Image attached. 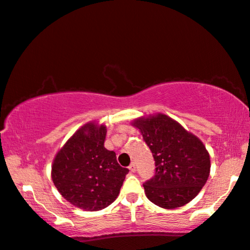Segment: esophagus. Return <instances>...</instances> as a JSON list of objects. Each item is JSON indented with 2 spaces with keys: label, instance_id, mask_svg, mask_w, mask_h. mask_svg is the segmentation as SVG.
<instances>
[{
  "label": "esophagus",
  "instance_id": "esophagus-1",
  "mask_svg": "<svg viewBox=\"0 0 250 250\" xmlns=\"http://www.w3.org/2000/svg\"><path fill=\"white\" fill-rule=\"evenodd\" d=\"M129 170H130L131 172H135L136 171V165H135V162H132V164L129 166Z\"/></svg>",
  "mask_w": 250,
  "mask_h": 250
}]
</instances>
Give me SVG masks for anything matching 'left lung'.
<instances>
[{"label": "left lung", "mask_w": 250, "mask_h": 250, "mask_svg": "<svg viewBox=\"0 0 250 250\" xmlns=\"http://www.w3.org/2000/svg\"><path fill=\"white\" fill-rule=\"evenodd\" d=\"M138 128L155 161V174L146 181L145 194L153 204L175 209L201 191L210 172V156L197 136L166 114L139 118Z\"/></svg>", "instance_id": "8db88e82"}]
</instances>
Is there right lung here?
Wrapping results in <instances>:
<instances>
[{
  "label": "right lung",
  "instance_id": "right-lung-1",
  "mask_svg": "<svg viewBox=\"0 0 250 250\" xmlns=\"http://www.w3.org/2000/svg\"><path fill=\"white\" fill-rule=\"evenodd\" d=\"M106 127L89 122L59 149L51 167L52 182L69 204L86 211L104 209L118 198L129 170L105 148Z\"/></svg>",
  "mask_w": 250,
  "mask_h": 250
}]
</instances>
